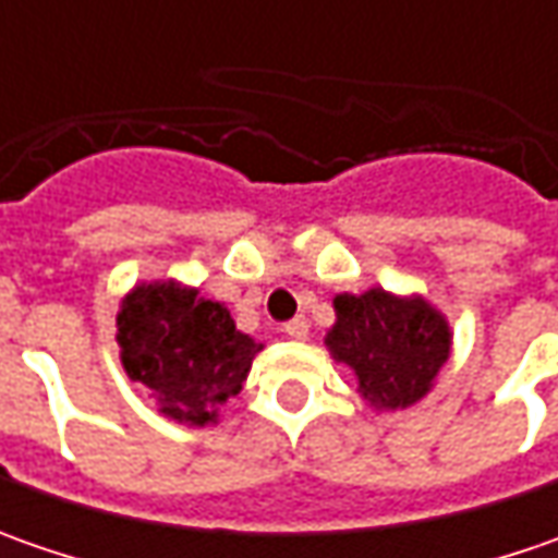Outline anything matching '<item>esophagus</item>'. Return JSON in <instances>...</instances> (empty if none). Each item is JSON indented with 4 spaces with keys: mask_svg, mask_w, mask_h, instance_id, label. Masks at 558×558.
<instances>
[{
    "mask_svg": "<svg viewBox=\"0 0 558 558\" xmlns=\"http://www.w3.org/2000/svg\"><path fill=\"white\" fill-rule=\"evenodd\" d=\"M286 335H289V338H294V341H304V338L311 335V323H307L304 316H298V319L286 323Z\"/></svg>",
    "mask_w": 558,
    "mask_h": 558,
    "instance_id": "1",
    "label": "esophagus"
}]
</instances>
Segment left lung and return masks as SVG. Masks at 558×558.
Listing matches in <instances>:
<instances>
[{
  "label": "left lung",
  "mask_w": 558,
  "mask_h": 558,
  "mask_svg": "<svg viewBox=\"0 0 558 558\" xmlns=\"http://www.w3.org/2000/svg\"><path fill=\"white\" fill-rule=\"evenodd\" d=\"M326 348L356 378V395L375 410H407L435 388L450 360L447 316L422 294L369 289L335 294Z\"/></svg>",
  "instance_id": "left-lung-1"
}]
</instances>
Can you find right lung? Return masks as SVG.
<instances>
[{
	"label": "right lung",
	"mask_w": 558,
	"mask_h": 558,
	"mask_svg": "<svg viewBox=\"0 0 558 558\" xmlns=\"http://www.w3.org/2000/svg\"><path fill=\"white\" fill-rule=\"evenodd\" d=\"M118 344L123 369L151 391L158 413L192 428L217 422L264 351L235 329L220 301L177 279L140 282L123 294Z\"/></svg>",
	"instance_id": "right-lung-1"
}]
</instances>
